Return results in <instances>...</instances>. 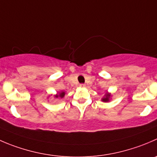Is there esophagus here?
<instances>
[{
    "instance_id": "esophagus-1",
    "label": "esophagus",
    "mask_w": 157,
    "mask_h": 157,
    "mask_svg": "<svg viewBox=\"0 0 157 157\" xmlns=\"http://www.w3.org/2000/svg\"><path fill=\"white\" fill-rule=\"evenodd\" d=\"M80 86V87H85L86 86V84H83V83H81V84L79 85Z\"/></svg>"
}]
</instances>
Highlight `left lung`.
Returning <instances> with one entry per match:
<instances>
[{
  "label": "left lung",
  "mask_w": 157,
  "mask_h": 157,
  "mask_svg": "<svg viewBox=\"0 0 157 157\" xmlns=\"http://www.w3.org/2000/svg\"><path fill=\"white\" fill-rule=\"evenodd\" d=\"M111 97H112V94L109 92H106V94H105V95L103 96V98L101 99V100L103 102H105V103H107V102H109V100H110Z\"/></svg>",
  "instance_id": "left-lung-1"
}]
</instances>
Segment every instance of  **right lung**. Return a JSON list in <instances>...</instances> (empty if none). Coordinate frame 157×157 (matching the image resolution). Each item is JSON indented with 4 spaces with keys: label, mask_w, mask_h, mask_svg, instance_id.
<instances>
[{
    "label": "right lung",
    "mask_w": 157,
    "mask_h": 157,
    "mask_svg": "<svg viewBox=\"0 0 157 157\" xmlns=\"http://www.w3.org/2000/svg\"><path fill=\"white\" fill-rule=\"evenodd\" d=\"M51 96H53V97H54V98H55V99H57V98L61 99V98H63V97H64L65 92H64V91L62 90V91H60V92H57V94H54V95H52V94H51V95L48 96V99L49 98V97H51Z\"/></svg>",
    "instance_id": "right-lung-1"
}]
</instances>
